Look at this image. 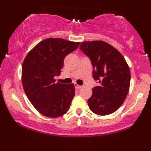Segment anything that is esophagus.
<instances>
[{"label":"esophagus","mask_w":151,"mask_h":151,"mask_svg":"<svg viewBox=\"0 0 151 151\" xmlns=\"http://www.w3.org/2000/svg\"><path fill=\"white\" fill-rule=\"evenodd\" d=\"M74 87H75L76 89H80L81 88V86H79V85L77 84V83H74Z\"/></svg>","instance_id":"esophagus-1"}]
</instances>
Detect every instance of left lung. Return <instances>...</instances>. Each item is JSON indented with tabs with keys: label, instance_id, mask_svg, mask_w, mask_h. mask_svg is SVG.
I'll use <instances>...</instances> for the list:
<instances>
[{
	"label": "left lung",
	"instance_id": "1",
	"mask_svg": "<svg viewBox=\"0 0 151 151\" xmlns=\"http://www.w3.org/2000/svg\"><path fill=\"white\" fill-rule=\"evenodd\" d=\"M89 58L93 66V77L100 86L93 87L88 100L90 110L99 115H108L121 106L127 96L130 70L122 55L103 41H86L79 47Z\"/></svg>",
	"mask_w": 151,
	"mask_h": 151
}]
</instances>
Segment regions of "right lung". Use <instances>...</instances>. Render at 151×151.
I'll list each match as a JSON object with an SVG mask.
<instances>
[{"label":"right lung","instance_id":"add662e5","mask_svg":"<svg viewBox=\"0 0 151 151\" xmlns=\"http://www.w3.org/2000/svg\"><path fill=\"white\" fill-rule=\"evenodd\" d=\"M80 43L48 38L38 43L27 54L22 68L25 93L43 115L55 118L66 113L75 95L73 83H55L64 59L78 48Z\"/></svg>","mask_w":151,"mask_h":151}]
</instances>
